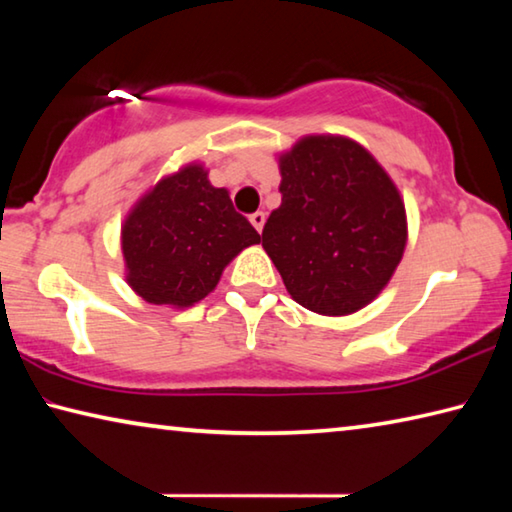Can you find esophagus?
Wrapping results in <instances>:
<instances>
[{
  "label": "esophagus",
  "mask_w": 512,
  "mask_h": 512,
  "mask_svg": "<svg viewBox=\"0 0 512 512\" xmlns=\"http://www.w3.org/2000/svg\"><path fill=\"white\" fill-rule=\"evenodd\" d=\"M264 221H266V214H264V212H255V214H250V223H253V228H255L257 232H262V228H264Z\"/></svg>",
  "instance_id": "esophagus-1"
}]
</instances>
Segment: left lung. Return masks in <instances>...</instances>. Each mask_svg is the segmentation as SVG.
Segmentation results:
<instances>
[{
  "instance_id": "8db88e82",
  "label": "left lung",
  "mask_w": 512,
  "mask_h": 512,
  "mask_svg": "<svg viewBox=\"0 0 512 512\" xmlns=\"http://www.w3.org/2000/svg\"><path fill=\"white\" fill-rule=\"evenodd\" d=\"M262 246L298 305L345 316L386 287L406 246L400 192L357 142L311 135L280 158Z\"/></svg>"
}]
</instances>
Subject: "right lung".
<instances>
[{"mask_svg":"<svg viewBox=\"0 0 512 512\" xmlns=\"http://www.w3.org/2000/svg\"><path fill=\"white\" fill-rule=\"evenodd\" d=\"M259 235L201 164L160 180L121 228L126 280L151 305L189 307Z\"/></svg>","mask_w":512,"mask_h":512,"instance_id":"obj_1","label":"right lung"}]
</instances>
